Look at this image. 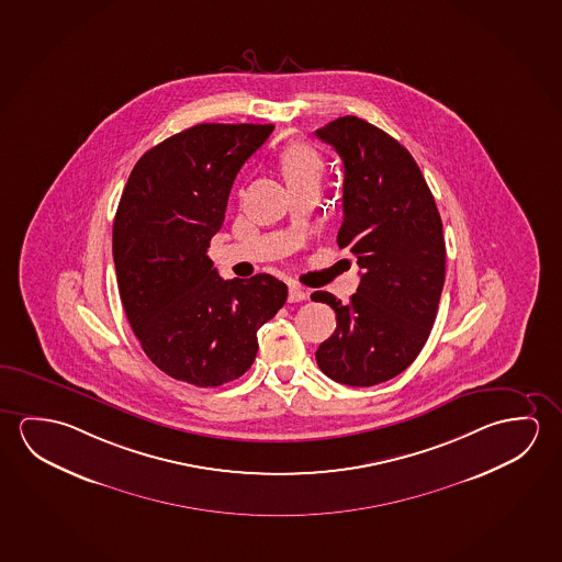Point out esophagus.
Wrapping results in <instances>:
<instances>
[{"label":"esophagus","instance_id":"obj_1","mask_svg":"<svg viewBox=\"0 0 562 562\" xmlns=\"http://www.w3.org/2000/svg\"><path fill=\"white\" fill-rule=\"evenodd\" d=\"M306 299H308V293L304 289L296 285L289 286V303H303Z\"/></svg>","mask_w":562,"mask_h":562}]
</instances>
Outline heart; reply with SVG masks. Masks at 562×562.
<instances>
[{
    "label": "heart",
    "mask_w": 562,
    "mask_h": 562,
    "mask_svg": "<svg viewBox=\"0 0 562 562\" xmlns=\"http://www.w3.org/2000/svg\"><path fill=\"white\" fill-rule=\"evenodd\" d=\"M279 166L289 186L318 183L324 170L321 154L303 143L286 144L279 154Z\"/></svg>",
    "instance_id": "heart-1"
}]
</instances>
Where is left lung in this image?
Here are the masks:
<instances>
[{
    "label": "left lung",
    "instance_id": "obj_1",
    "mask_svg": "<svg viewBox=\"0 0 562 562\" xmlns=\"http://www.w3.org/2000/svg\"><path fill=\"white\" fill-rule=\"evenodd\" d=\"M316 136L344 161L338 246L363 271L349 303L312 293L338 321L316 361L336 383L373 386L401 374L428 341L446 281L443 224L418 164L391 134L348 115Z\"/></svg>",
    "mask_w": 562,
    "mask_h": 562
}]
</instances>
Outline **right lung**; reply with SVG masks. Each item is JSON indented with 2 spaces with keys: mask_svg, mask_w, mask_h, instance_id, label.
Here are the masks:
<instances>
[{
  "mask_svg": "<svg viewBox=\"0 0 562 562\" xmlns=\"http://www.w3.org/2000/svg\"><path fill=\"white\" fill-rule=\"evenodd\" d=\"M273 125L205 123L136 161L113 223L119 294L144 353L183 383L221 386L250 369L258 330L285 304L268 273L224 281L206 248L232 183Z\"/></svg>",
  "mask_w": 562,
  "mask_h": 562,
  "instance_id": "right-lung-1",
  "label": "right lung"
}]
</instances>
